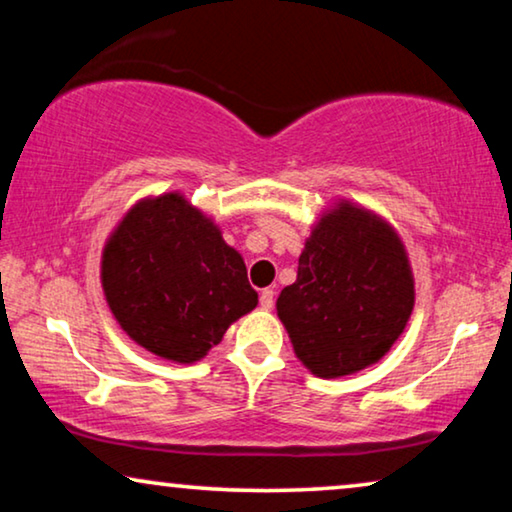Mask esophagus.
<instances>
[{
  "label": "esophagus",
  "mask_w": 512,
  "mask_h": 512,
  "mask_svg": "<svg viewBox=\"0 0 512 512\" xmlns=\"http://www.w3.org/2000/svg\"><path fill=\"white\" fill-rule=\"evenodd\" d=\"M272 305H275V291L263 289L261 291V307L263 310H272Z\"/></svg>",
  "instance_id": "1"
}]
</instances>
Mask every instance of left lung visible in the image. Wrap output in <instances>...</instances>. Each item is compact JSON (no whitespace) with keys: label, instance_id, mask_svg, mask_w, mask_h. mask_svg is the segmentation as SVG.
I'll return each instance as SVG.
<instances>
[{"label":"left lung","instance_id":"left-lung-1","mask_svg":"<svg viewBox=\"0 0 512 512\" xmlns=\"http://www.w3.org/2000/svg\"><path fill=\"white\" fill-rule=\"evenodd\" d=\"M412 307L415 275L398 230L373 209L338 198L310 226L277 317L300 363L335 380L384 359Z\"/></svg>","mask_w":512,"mask_h":512}]
</instances>
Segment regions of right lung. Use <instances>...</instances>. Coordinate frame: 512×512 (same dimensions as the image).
Returning a JSON list of instances; mask_svg holds the SVG:
<instances>
[{"mask_svg":"<svg viewBox=\"0 0 512 512\" xmlns=\"http://www.w3.org/2000/svg\"><path fill=\"white\" fill-rule=\"evenodd\" d=\"M100 279L123 333L172 363L205 359L258 305L240 251L179 191L146 195L123 214L104 242Z\"/></svg>","mask_w":512,"mask_h":512,"instance_id":"right-lung-1","label":"right lung"}]
</instances>
